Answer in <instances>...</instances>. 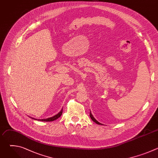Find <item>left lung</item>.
Masks as SVG:
<instances>
[{
    "mask_svg": "<svg viewBox=\"0 0 158 158\" xmlns=\"http://www.w3.org/2000/svg\"><path fill=\"white\" fill-rule=\"evenodd\" d=\"M90 117H91V119L94 122V123H96V124H99V125H102V124L101 123H99L94 117H93V114H92V113L91 112V111H90Z\"/></svg>",
    "mask_w": 158,
    "mask_h": 158,
    "instance_id": "left-lung-1",
    "label": "left lung"
}]
</instances>
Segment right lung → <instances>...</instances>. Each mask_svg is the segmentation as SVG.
Returning a JSON list of instances; mask_svg holds the SVG:
<instances>
[{"instance_id": "obj_1", "label": "right lung", "mask_w": 158, "mask_h": 158, "mask_svg": "<svg viewBox=\"0 0 158 158\" xmlns=\"http://www.w3.org/2000/svg\"><path fill=\"white\" fill-rule=\"evenodd\" d=\"M62 114V110L59 112V113L55 116H54L53 117H51V118H47V119H35V118H31L32 119H35V120H37V121H53L54 120H56L57 119H58ZM31 118V117H30Z\"/></svg>"}]
</instances>
